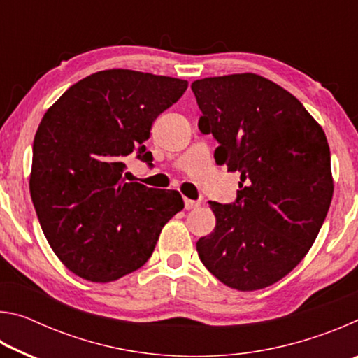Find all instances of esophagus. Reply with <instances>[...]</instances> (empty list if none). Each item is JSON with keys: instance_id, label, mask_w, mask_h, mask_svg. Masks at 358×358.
I'll use <instances>...</instances> for the list:
<instances>
[{"instance_id": "1", "label": "esophagus", "mask_w": 358, "mask_h": 358, "mask_svg": "<svg viewBox=\"0 0 358 358\" xmlns=\"http://www.w3.org/2000/svg\"><path fill=\"white\" fill-rule=\"evenodd\" d=\"M199 205H201V202L192 201V199H186V197H185V208H186V210H194V208H197Z\"/></svg>"}]
</instances>
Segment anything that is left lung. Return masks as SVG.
Returning a JSON list of instances; mask_svg holds the SVG:
<instances>
[{
	"mask_svg": "<svg viewBox=\"0 0 358 358\" xmlns=\"http://www.w3.org/2000/svg\"><path fill=\"white\" fill-rule=\"evenodd\" d=\"M191 88L199 129L220 143L216 162L241 180L234 203L208 202L216 226L199 238V257L229 287H268L301 262L330 208L325 132L295 96L251 72L201 78Z\"/></svg>",
	"mask_w": 358,
	"mask_h": 358,
	"instance_id": "left-lung-1",
	"label": "left lung"
}]
</instances>
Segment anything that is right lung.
Wrapping results in <instances>:
<instances>
[{
    "instance_id": "1",
    "label": "right lung",
    "mask_w": 358,
    "mask_h": 358,
    "mask_svg": "<svg viewBox=\"0 0 358 358\" xmlns=\"http://www.w3.org/2000/svg\"><path fill=\"white\" fill-rule=\"evenodd\" d=\"M187 88L181 78L107 69L82 78L45 112L33 143L29 191L42 232L77 276L110 282L147 262L177 191L128 183L124 161L145 148L157 115Z\"/></svg>"
}]
</instances>
